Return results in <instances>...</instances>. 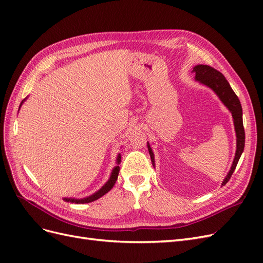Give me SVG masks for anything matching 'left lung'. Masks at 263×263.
<instances>
[{
  "label": "left lung",
  "mask_w": 263,
  "mask_h": 263,
  "mask_svg": "<svg viewBox=\"0 0 263 263\" xmlns=\"http://www.w3.org/2000/svg\"><path fill=\"white\" fill-rule=\"evenodd\" d=\"M192 72L195 73V79L197 81H200L201 83L210 86L211 89L215 91V93L218 95L221 102L224 103L233 114L236 136H237V150H236V156L234 159L232 169H230L226 179L224 180V182H222V185H225L229 181L230 177L233 176V173L237 166V163L239 161L240 156L245 148V128L242 124V108H241L240 101L238 99L236 93L233 91L232 87H230L228 81L226 80V78L216 69L206 65H198L193 68ZM148 150L151 158V162L154 163L155 162L154 153L153 150H151L149 144H148Z\"/></svg>",
  "instance_id": "8db88e82"
}]
</instances>
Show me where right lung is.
Here are the masks:
<instances>
[{
	"label": "right lung",
	"instance_id": "obj_1",
	"mask_svg": "<svg viewBox=\"0 0 263 263\" xmlns=\"http://www.w3.org/2000/svg\"><path fill=\"white\" fill-rule=\"evenodd\" d=\"M23 103V102H22ZM119 161H121V156H118V158H117V162L119 163ZM118 173H119V166L117 165L116 168L113 170V172H112V174H110V178H109V180L107 181V183L106 184L103 186L100 191H98L97 193H94L93 195H91V196H89V197H86V198H83V200H73V198H65L66 201H70V202H72V203H77V204H80V203H90V202H93V201H95V200H99L100 197H102L103 195H105L109 190H112V187L114 186V184H115V182H116V180H117V177H118Z\"/></svg>",
	"mask_w": 263,
	"mask_h": 263
}]
</instances>
